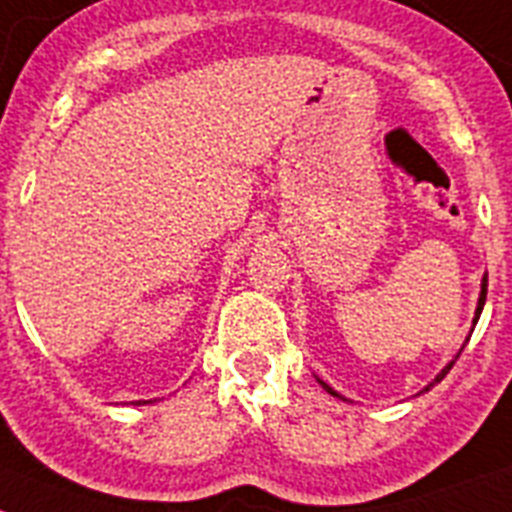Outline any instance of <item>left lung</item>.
I'll list each match as a JSON object with an SVG mask.
<instances>
[{"label": "left lung", "instance_id": "1", "mask_svg": "<svg viewBox=\"0 0 512 512\" xmlns=\"http://www.w3.org/2000/svg\"><path fill=\"white\" fill-rule=\"evenodd\" d=\"M484 302H486V276H484V281H481L479 307H476V318H473V323L479 321V315H481V310H484ZM452 365H455V360H452V363H447V365H444V368H442V373H439V376H436V378H434V381H431V384H429V386L439 384V381H442V378H444V376H447V373H450V368H452ZM318 384H321V386H323V389H326V392H328V394H334V397H342V394H336V392H334V389H331V386H328V384H323L321 378H318ZM429 386H426V389H423V392H429Z\"/></svg>", "mask_w": 512, "mask_h": 512}]
</instances>
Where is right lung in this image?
Here are the masks:
<instances>
[{
    "mask_svg": "<svg viewBox=\"0 0 512 512\" xmlns=\"http://www.w3.org/2000/svg\"><path fill=\"white\" fill-rule=\"evenodd\" d=\"M139 405H141V402H139Z\"/></svg>",
    "mask_w": 512,
    "mask_h": 512,
    "instance_id": "add662e5",
    "label": "right lung"
}]
</instances>
